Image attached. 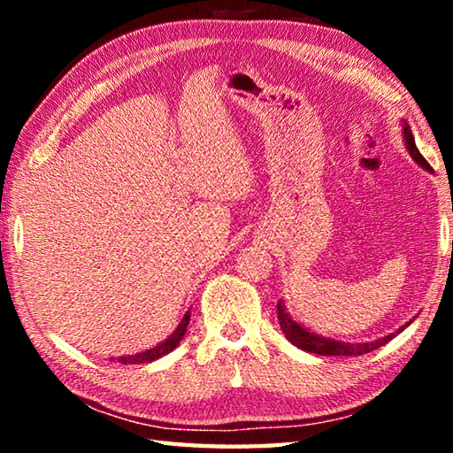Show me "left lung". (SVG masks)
Here are the masks:
<instances>
[{"label":"left lung","instance_id":"left-lung-1","mask_svg":"<svg viewBox=\"0 0 453 453\" xmlns=\"http://www.w3.org/2000/svg\"><path fill=\"white\" fill-rule=\"evenodd\" d=\"M403 140H405V143H408L411 157L416 159L421 167H426V170L432 172V165L426 162V157L421 156L419 150L416 148V142H413L411 129L408 124H403ZM278 319H280L281 332L286 334V337L291 343H294V346H297L303 351H311V354H319V356H364V354H370V351H373V349H378L380 346L388 343L394 337V334H389L386 337H381V340L367 342V343H342V342L326 340V337H319L316 334L308 332V329H303L300 324H296V321L289 318V313H286V308H283L281 302L278 303Z\"/></svg>","mask_w":453,"mask_h":453}]
</instances>
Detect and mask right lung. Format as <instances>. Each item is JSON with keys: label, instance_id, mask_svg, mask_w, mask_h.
Masks as SVG:
<instances>
[{"label": "right lung", "instance_id": "add662e5", "mask_svg": "<svg viewBox=\"0 0 453 453\" xmlns=\"http://www.w3.org/2000/svg\"><path fill=\"white\" fill-rule=\"evenodd\" d=\"M188 324H189V311L186 313V316H183L178 329H175V332L170 337H167L164 343H159V346L151 348L148 351H142V354L127 356V357H118V362L119 364H126V365L127 364H145V362H153V359H157V357H162L165 354H170L173 348L180 346L181 337H183V334H186V329H188Z\"/></svg>", "mask_w": 453, "mask_h": 453}]
</instances>
